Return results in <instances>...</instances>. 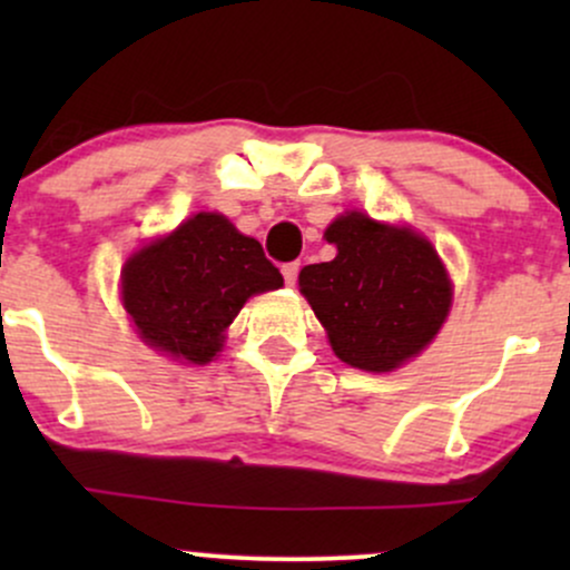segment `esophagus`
Instances as JSON below:
<instances>
[{"mask_svg": "<svg viewBox=\"0 0 570 570\" xmlns=\"http://www.w3.org/2000/svg\"><path fill=\"white\" fill-rule=\"evenodd\" d=\"M281 273H284V281L289 286L297 284V273H299V263H286L284 267H281Z\"/></svg>", "mask_w": 570, "mask_h": 570, "instance_id": "obj_1", "label": "esophagus"}]
</instances>
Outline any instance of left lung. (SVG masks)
<instances>
[{"label": "left lung", "instance_id": "obj_1", "mask_svg": "<svg viewBox=\"0 0 570 570\" xmlns=\"http://www.w3.org/2000/svg\"><path fill=\"white\" fill-rule=\"evenodd\" d=\"M330 263L299 271L311 303L340 362L391 372L417 356L442 330L453 284L431 240L410 227L345 212L326 227Z\"/></svg>", "mask_w": 570, "mask_h": 570}]
</instances>
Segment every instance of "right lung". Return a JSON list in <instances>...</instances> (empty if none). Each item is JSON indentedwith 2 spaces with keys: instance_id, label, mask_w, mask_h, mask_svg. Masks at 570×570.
Returning <instances> with one entry per match:
<instances>
[{
  "instance_id": "add662e5",
  "label": "right lung",
  "mask_w": 570,
  "mask_h": 570,
  "mask_svg": "<svg viewBox=\"0 0 570 570\" xmlns=\"http://www.w3.org/2000/svg\"><path fill=\"white\" fill-rule=\"evenodd\" d=\"M120 281L139 337L181 364L212 362L246 299L284 286L259 240L214 212L130 254Z\"/></svg>"
}]
</instances>
